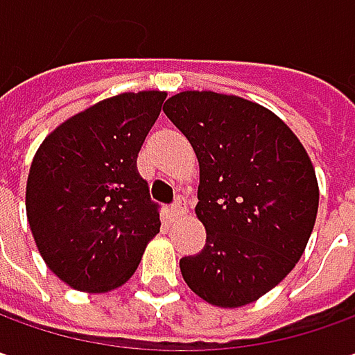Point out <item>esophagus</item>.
<instances>
[{
	"label": "esophagus",
	"mask_w": 355,
	"mask_h": 355,
	"mask_svg": "<svg viewBox=\"0 0 355 355\" xmlns=\"http://www.w3.org/2000/svg\"><path fill=\"white\" fill-rule=\"evenodd\" d=\"M184 212H187V202H184V198L178 196L177 200L173 202V206H171V216L173 218H180Z\"/></svg>",
	"instance_id": "esophagus-1"
}]
</instances>
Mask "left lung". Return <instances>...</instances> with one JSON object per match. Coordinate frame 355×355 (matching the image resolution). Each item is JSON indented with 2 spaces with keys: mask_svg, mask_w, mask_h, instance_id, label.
I'll return each instance as SVG.
<instances>
[{
  "mask_svg": "<svg viewBox=\"0 0 355 355\" xmlns=\"http://www.w3.org/2000/svg\"><path fill=\"white\" fill-rule=\"evenodd\" d=\"M163 112L198 166L204 250L180 259L192 293L222 309L250 304L293 271L318 212V182L299 137L271 110L239 96L187 90Z\"/></svg>",
  "mask_w": 355,
  "mask_h": 355,
  "instance_id": "left-lung-1",
  "label": "left lung"
}]
</instances>
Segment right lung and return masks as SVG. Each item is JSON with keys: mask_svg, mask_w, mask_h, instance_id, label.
<instances>
[{"mask_svg": "<svg viewBox=\"0 0 355 355\" xmlns=\"http://www.w3.org/2000/svg\"><path fill=\"white\" fill-rule=\"evenodd\" d=\"M165 98L159 90L105 98L68 117L33 157L27 220L46 267L68 287H121L159 234L137 155Z\"/></svg>", "mask_w": 355, "mask_h": 355, "instance_id": "add662e5", "label": "right lung"}]
</instances>
